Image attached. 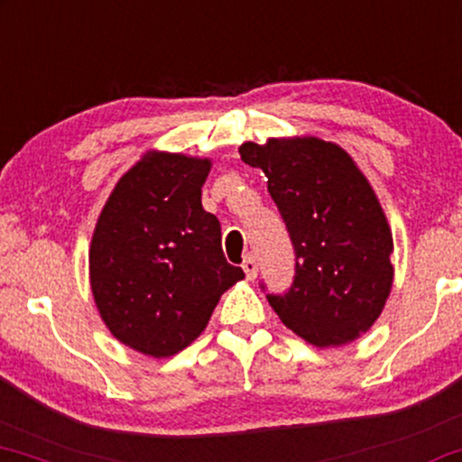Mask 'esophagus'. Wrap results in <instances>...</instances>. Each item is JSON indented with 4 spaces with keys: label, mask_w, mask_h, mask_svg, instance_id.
<instances>
[{
    "label": "esophagus",
    "mask_w": 462,
    "mask_h": 462,
    "mask_svg": "<svg viewBox=\"0 0 462 462\" xmlns=\"http://www.w3.org/2000/svg\"><path fill=\"white\" fill-rule=\"evenodd\" d=\"M243 271H245V274H247L249 282H251V279L258 277V262H255V255L254 254H249L247 258H245Z\"/></svg>",
    "instance_id": "esophagus-1"
}]
</instances>
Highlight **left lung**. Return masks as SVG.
<instances>
[{"mask_svg": "<svg viewBox=\"0 0 462 462\" xmlns=\"http://www.w3.org/2000/svg\"><path fill=\"white\" fill-rule=\"evenodd\" d=\"M262 168L294 245V282L266 294L279 319L311 346H346L375 324L393 288V232L375 191L335 143L271 138L243 143ZM264 288V285H262Z\"/></svg>", "mask_w": 462, "mask_h": 462, "instance_id": "8db88e82", "label": "left lung"}]
</instances>
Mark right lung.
<instances>
[{
  "instance_id": "obj_1",
  "label": "right lung",
  "mask_w": 462,
  "mask_h": 462,
  "mask_svg": "<svg viewBox=\"0 0 462 462\" xmlns=\"http://www.w3.org/2000/svg\"><path fill=\"white\" fill-rule=\"evenodd\" d=\"M211 160L147 153L104 204L89 249L91 291L108 330L166 358L207 328L219 296L245 277L227 264L221 226L202 208Z\"/></svg>"
}]
</instances>
